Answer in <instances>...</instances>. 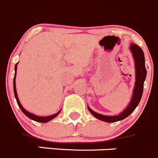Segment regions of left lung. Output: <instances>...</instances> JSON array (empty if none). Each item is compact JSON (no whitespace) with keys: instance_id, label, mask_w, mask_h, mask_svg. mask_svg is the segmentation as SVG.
Segmentation results:
<instances>
[{"instance_id":"obj_1","label":"left lung","mask_w":158,"mask_h":158,"mask_svg":"<svg viewBox=\"0 0 158 158\" xmlns=\"http://www.w3.org/2000/svg\"><path fill=\"white\" fill-rule=\"evenodd\" d=\"M130 49L132 52L134 62H135L136 72L135 86H134V91H133V96L131 102L127 106V107L120 114L117 115V116H104V115L96 113L93 110H92L89 107H88L89 111L91 113L93 116L97 118L98 120L107 122V123H114V122L123 120L134 111L136 107L138 106L139 102H140V99L142 97V94H143V83H144L147 76L144 54H143V50L136 44L131 43Z\"/></svg>"}]
</instances>
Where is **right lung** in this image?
Listing matches in <instances>:
<instances>
[{
    "label": "right lung",
    "mask_w": 158,
    "mask_h": 158,
    "mask_svg": "<svg viewBox=\"0 0 158 158\" xmlns=\"http://www.w3.org/2000/svg\"><path fill=\"white\" fill-rule=\"evenodd\" d=\"M17 65H18V63L15 65V77H14V82H13V83H14V93H15V99H16V100H17V102H18V105L19 106V107H20V109L21 110V111H22L23 113H24V114H25L26 116H27L28 118H30V119H31V120H35V121H36V122H39V123H47V122L50 121V120H52V119H54L55 117H56V116H57L59 114V113L61 112V110H59V111L57 113H55V114L51 115V116H36V115L33 114V113H29V112H27V110H26L25 109H24V107L21 106V102H20V101H19V99H18V94H17L16 85H15V76H16Z\"/></svg>",
    "instance_id": "obj_1"
}]
</instances>
